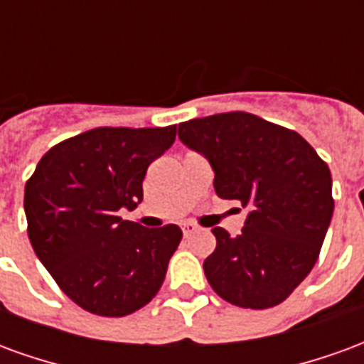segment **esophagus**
Listing matches in <instances>:
<instances>
[{"label": "esophagus", "instance_id": "esophagus-1", "mask_svg": "<svg viewBox=\"0 0 364 364\" xmlns=\"http://www.w3.org/2000/svg\"><path fill=\"white\" fill-rule=\"evenodd\" d=\"M183 230V236H191V234H195V232H198V228L195 226V224H191V222H185L181 226Z\"/></svg>", "mask_w": 364, "mask_h": 364}]
</instances>
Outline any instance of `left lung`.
<instances>
[{
  "mask_svg": "<svg viewBox=\"0 0 364 364\" xmlns=\"http://www.w3.org/2000/svg\"><path fill=\"white\" fill-rule=\"evenodd\" d=\"M179 138L210 161L216 195L250 210L237 236L213 228L210 287L240 308L281 304L316 265L331 222L328 164L298 132L244 111L181 122Z\"/></svg>",
  "mask_w": 364,
  "mask_h": 364,
  "instance_id": "obj_1",
  "label": "left lung"
}]
</instances>
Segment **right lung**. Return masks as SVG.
<instances>
[{"mask_svg":"<svg viewBox=\"0 0 364 364\" xmlns=\"http://www.w3.org/2000/svg\"><path fill=\"white\" fill-rule=\"evenodd\" d=\"M175 134L177 124L91 128L52 146L28 177V240L56 284L83 310L122 318L161 289L181 228H144L119 213L142 203L148 166Z\"/></svg>","mask_w":364,"mask_h":364,"instance_id":"add662e5","label":"right lung"}]
</instances>
